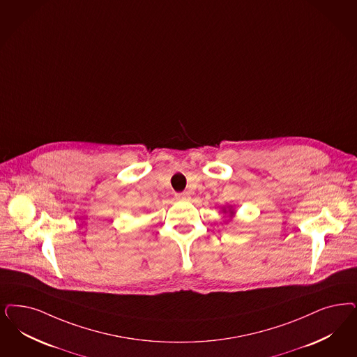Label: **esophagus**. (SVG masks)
I'll list each match as a JSON object with an SVG mask.
<instances>
[{
	"instance_id": "1",
	"label": "esophagus",
	"mask_w": 357,
	"mask_h": 357,
	"mask_svg": "<svg viewBox=\"0 0 357 357\" xmlns=\"http://www.w3.org/2000/svg\"><path fill=\"white\" fill-rule=\"evenodd\" d=\"M190 197L188 192H181V194H176V199L178 200H187Z\"/></svg>"
}]
</instances>
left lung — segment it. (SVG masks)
<instances>
[{"label":"left lung","mask_w":357,"mask_h":357,"mask_svg":"<svg viewBox=\"0 0 357 357\" xmlns=\"http://www.w3.org/2000/svg\"><path fill=\"white\" fill-rule=\"evenodd\" d=\"M231 213H232V212H231Z\"/></svg>","instance_id":"obj_1"}]
</instances>
